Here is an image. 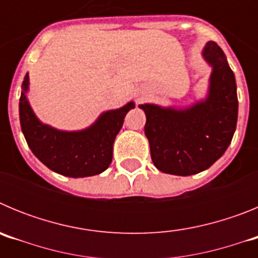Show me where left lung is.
Listing matches in <instances>:
<instances>
[{
    "label": "left lung",
    "mask_w": 258,
    "mask_h": 258,
    "mask_svg": "<svg viewBox=\"0 0 258 258\" xmlns=\"http://www.w3.org/2000/svg\"><path fill=\"white\" fill-rule=\"evenodd\" d=\"M203 56L212 66L209 92L204 101L187 108L141 104L146 113L145 134L154 165L168 174L191 175L208 169L225 154L238 121L234 72L213 41Z\"/></svg>",
    "instance_id": "8db88e82"
}]
</instances>
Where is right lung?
Segmentation results:
<instances>
[{
    "label": "right lung",
    "instance_id": "right-lung-1",
    "mask_svg": "<svg viewBox=\"0 0 258 258\" xmlns=\"http://www.w3.org/2000/svg\"><path fill=\"white\" fill-rule=\"evenodd\" d=\"M28 74L24 77L19 101L20 126L31 151L54 172L72 178L104 172L112 161L113 142L134 102L102 113L84 131H58L36 117L27 99Z\"/></svg>",
    "mask_w": 258,
    "mask_h": 258
}]
</instances>
